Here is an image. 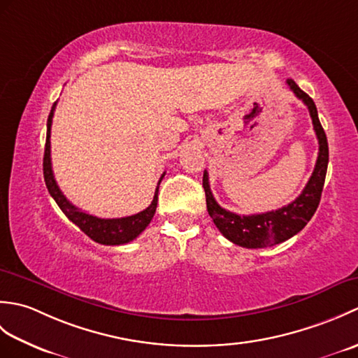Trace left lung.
<instances>
[{
    "label": "left lung",
    "mask_w": 358,
    "mask_h": 358,
    "mask_svg": "<svg viewBox=\"0 0 358 358\" xmlns=\"http://www.w3.org/2000/svg\"><path fill=\"white\" fill-rule=\"evenodd\" d=\"M286 83L289 89L295 94V96L308 106L309 115L313 118L314 131L318 140L317 163L308 185L303 189V192L292 203H289L287 206H283L277 210L254 215H238L231 210L223 209L215 201L209 186V175L206 171L203 173V187L204 192H206V206L210 218L214 220L218 231L227 240L241 248H268L294 237L313 218L322 199L326 171H328L329 162L328 140H326V134L320 124V120H318L317 108L313 98L306 92H303L294 80H287Z\"/></svg>",
    "instance_id": "8db88e82"
}]
</instances>
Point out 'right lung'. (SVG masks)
Wrapping results in <instances>:
<instances>
[{"label": "right lung", "instance_id": "add662e5", "mask_svg": "<svg viewBox=\"0 0 358 358\" xmlns=\"http://www.w3.org/2000/svg\"><path fill=\"white\" fill-rule=\"evenodd\" d=\"M55 106L57 103L52 106V110L48 118V136H45V148H44V158H43L44 181H45V186H48L49 194L52 195V199L57 201L59 209L64 212V215L69 218L73 224H77L89 238L100 243V245L118 246V245H126V243L135 240L149 226L150 220L154 218V214L157 210V203H158V187H159V183H162L164 173L158 181L154 200H152L150 206L135 215L123 217V218H100V217L90 215L87 212L73 206V204L66 199L64 194L62 192V189L58 187L52 171L50 127H52V118H53Z\"/></svg>", "mask_w": 358, "mask_h": 358}]
</instances>
